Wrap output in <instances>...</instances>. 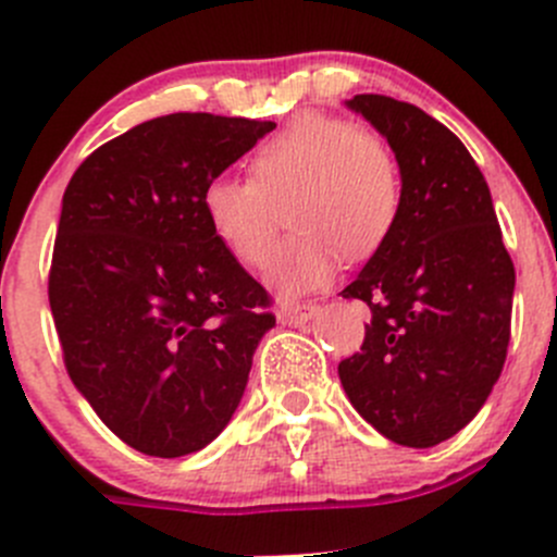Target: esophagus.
<instances>
[{
	"label": "esophagus",
	"instance_id": "1",
	"mask_svg": "<svg viewBox=\"0 0 557 557\" xmlns=\"http://www.w3.org/2000/svg\"><path fill=\"white\" fill-rule=\"evenodd\" d=\"M314 314H318V307L314 305H285L280 307L277 320L283 325H301L307 323V320H312Z\"/></svg>",
	"mask_w": 557,
	"mask_h": 557
}]
</instances>
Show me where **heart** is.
Instances as JSON below:
<instances>
[{
  "instance_id": "obj_1",
  "label": "heart",
  "mask_w": 557,
  "mask_h": 557,
  "mask_svg": "<svg viewBox=\"0 0 557 557\" xmlns=\"http://www.w3.org/2000/svg\"><path fill=\"white\" fill-rule=\"evenodd\" d=\"M285 205L296 234L274 261L272 283L296 296L323 285L339 256L358 261L385 243L401 212L396 156L356 123L310 112L252 150L250 177L218 174L201 194L210 232L250 269L272 258Z\"/></svg>"
}]
</instances>
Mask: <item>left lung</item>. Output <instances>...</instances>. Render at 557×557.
Returning a JSON list of instances; mask_svg holds the SVG:
<instances>
[{
  "label": "left lung",
  "instance_id": "1",
  "mask_svg": "<svg viewBox=\"0 0 557 557\" xmlns=\"http://www.w3.org/2000/svg\"><path fill=\"white\" fill-rule=\"evenodd\" d=\"M347 107L387 139L401 212L342 290L369 307L361 352L339 363L347 398L385 440L434 447L491 396L507 361L515 263L466 145L420 107L358 94Z\"/></svg>",
  "mask_w": 557,
  "mask_h": 557
}]
</instances>
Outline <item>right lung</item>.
<instances>
[{
    "label": "right lung",
    "instance_id": "add662e5",
    "mask_svg": "<svg viewBox=\"0 0 557 557\" xmlns=\"http://www.w3.org/2000/svg\"><path fill=\"white\" fill-rule=\"evenodd\" d=\"M272 128L172 112L104 143L66 185L50 312L72 383L134 450H201L239 407L274 314L210 232L201 194Z\"/></svg>",
    "mask_w": 557,
    "mask_h": 557
}]
</instances>
